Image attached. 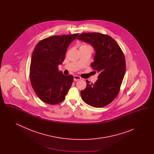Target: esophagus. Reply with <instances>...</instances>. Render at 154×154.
Segmentation results:
<instances>
[{
  "label": "esophagus",
  "mask_w": 154,
  "mask_h": 154,
  "mask_svg": "<svg viewBox=\"0 0 154 154\" xmlns=\"http://www.w3.org/2000/svg\"><path fill=\"white\" fill-rule=\"evenodd\" d=\"M81 79V78L80 76H78V75H74V80L75 81L80 80Z\"/></svg>",
  "instance_id": "esophagus-1"
}]
</instances>
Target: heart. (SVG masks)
I'll use <instances>...</instances> for the list:
<instances>
[{
  "mask_svg": "<svg viewBox=\"0 0 154 154\" xmlns=\"http://www.w3.org/2000/svg\"><path fill=\"white\" fill-rule=\"evenodd\" d=\"M87 45H87V44H84V45H82V46H87Z\"/></svg>",
  "mask_w": 154,
  "mask_h": 154,
  "instance_id": "obj_1",
  "label": "heart"
}]
</instances>
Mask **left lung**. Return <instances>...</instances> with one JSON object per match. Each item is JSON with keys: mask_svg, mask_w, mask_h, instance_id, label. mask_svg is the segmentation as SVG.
<instances>
[{"mask_svg": "<svg viewBox=\"0 0 154 154\" xmlns=\"http://www.w3.org/2000/svg\"><path fill=\"white\" fill-rule=\"evenodd\" d=\"M77 39L92 45L95 51L91 67L99 74L94 84L88 80L85 89L81 91L82 99L94 107H103L117 97L126 70L123 52L111 37L100 33H84Z\"/></svg>", "mask_w": 154, "mask_h": 154, "instance_id": "obj_1", "label": "left lung"}]
</instances>
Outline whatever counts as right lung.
Segmentation results:
<instances>
[{"mask_svg": "<svg viewBox=\"0 0 154 154\" xmlns=\"http://www.w3.org/2000/svg\"><path fill=\"white\" fill-rule=\"evenodd\" d=\"M79 33L53 36L40 41L30 62V80L36 94L43 102L57 104L65 99L73 81L72 75L59 71L67 48Z\"/></svg>", "mask_w": 154, "mask_h": 154, "instance_id": "add662e5", "label": "right lung"}]
</instances>
